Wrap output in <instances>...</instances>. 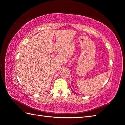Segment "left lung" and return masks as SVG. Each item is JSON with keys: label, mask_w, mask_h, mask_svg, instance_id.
I'll return each instance as SVG.
<instances>
[{"label": "left lung", "mask_w": 125, "mask_h": 125, "mask_svg": "<svg viewBox=\"0 0 125 125\" xmlns=\"http://www.w3.org/2000/svg\"><path fill=\"white\" fill-rule=\"evenodd\" d=\"M71 90H72V89H71ZM72 91H73V92H74V93H76V94H77V93H76V92H74V91H73V90H72Z\"/></svg>", "instance_id": "obj_1"}]
</instances>
